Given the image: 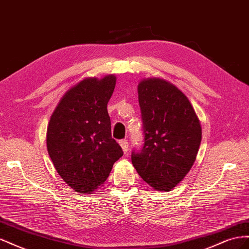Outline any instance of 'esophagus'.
<instances>
[{"label": "esophagus", "mask_w": 249, "mask_h": 249, "mask_svg": "<svg viewBox=\"0 0 249 249\" xmlns=\"http://www.w3.org/2000/svg\"><path fill=\"white\" fill-rule=\"evenodd\" d=\"M119 144H120V146H122V148H123V152L125 154L127 152V149H129V142H127V140L124 139V140H120L119 141Z\"/></svg>", "instance_id": "34e87169"}]
</instances>
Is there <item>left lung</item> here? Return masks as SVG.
Returning <instances> with one entry per match:
<instances>
[{"label": "left lung", "mask_w": 249, "mask_h": 249, "mask_svg": "<svg viewBox=\"0 0 249 249\" xmlns=\"http://www.w3.org/2000/svg\"><path fill=\"white\" fill-rule=\"evenodd\" d=\"M138 100L144 133L140 153L132 163L142 179L157 191H171L196 160L201 141L200 122L190 101L161 78L143 79Z\"/></svg>", "instance_id": "left-lung-1"}]
</instances>
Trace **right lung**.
Masks as SVG:
<instances>
[{
    "instance_id": "obj_1",
    "label": "right lung",
    "mask_w": 249,
    "mask_h": 249,
    "mask_svg": "<svg viewBox=\"0 0 249 249\" xmlns=\"http://www.w3.org/2000/svg\"><path fill=\"white\" fill-rule=\"evenodd\" d=\"M116 77L86 78L71 87L52 113L47 148L54 167L78 193L91 194L124 155L111 136L107 105Z\"/></svg>"
}]
</instances>
